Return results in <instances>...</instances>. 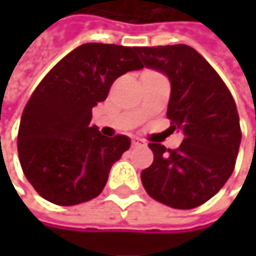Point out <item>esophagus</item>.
<instances>
[{"label": "esophagus", "mask_w": 256, "mask_h": 256, "mask_svg": "<svg viewBox=\"0 0 256 256\" xmlns=\"http://www.w3.org/2000/svg\"><path fill=\"white\" fill-rule=\"evenodd\" d=\"M132 144H133L134 146H139V145H145V142H144L142 139H139V138H133V139H132Z\"/></svg>", "instance_id": "34e87169"}]
</instances>
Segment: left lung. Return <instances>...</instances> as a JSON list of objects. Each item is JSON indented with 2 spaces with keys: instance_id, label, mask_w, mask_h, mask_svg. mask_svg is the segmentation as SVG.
<instances>
[{
  "instance_id": "obj_1",
  "label": "left lung",
  "mask_w": 256,
  "mask_h": 256,
  "mask_svg": "<svg viewBox=\"0 0 256 256\" xmlns=\"http://www.w3.org/2000/svg\"><path fill=\"white\" fill-rule=\"evenodd\" d=\"M144 66L170 81L168 118L184 140L176 150L148 144L154 162L140 179L157 202L192 209L212 198L228 180L242 133L234 99L216 71L185 44L138 47Z\"/></svg>"
}]
</instances>
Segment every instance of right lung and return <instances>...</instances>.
I'll return each mask as SVG.
<instances>
[{
	"label": "right lung",
	"mask_w": 256,
	"mask_h": 256,
	"mask_svg": "<svg viewBox=\"0 0 256 256\" xmlns=\"http://www.w3.org/2000/svg\"><path fill=\"white\" fill-rule=\"evenodd\" d=\"M138 47L87 42L66 54L38 84L19 126L18 151L26 179L46 200L74 206L98 197L130 138L90 128L92 110L111 84L142 70Z\"/></svg>",
	"instance_id": "1"
}]
</instances>
